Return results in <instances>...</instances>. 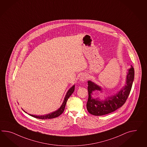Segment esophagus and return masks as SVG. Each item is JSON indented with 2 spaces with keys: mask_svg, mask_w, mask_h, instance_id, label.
I'll return each instance as SVG.
<instances>
[{
  "mask_svg": "<svg viewBox=\"0 0 147 147\" xmlns=\"http://www.w3.org/2000/svg\"><path fill=\"white\" fill-rule=\"evenodd\" d=\"M87 78H88V77H87L86 75H83L82 76L80 77V80L82 82H84V81L86 80Z\"/></svg>",
  "mask_w": 147,
  "mask_h": 147,
  "instance_id": "1",
  "label": "esophagus"
}]
</instances>
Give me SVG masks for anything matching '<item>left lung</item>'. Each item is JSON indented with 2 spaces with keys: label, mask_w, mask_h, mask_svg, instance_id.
<instances>
[{
  "label": "left lung",
  "mask_w": 147,
  "mask_h": 147,
  "mask_svg": "<svg viewBox=\"0 0 147 147\" xmlns=\"http://www.w3.org/2000/svg\"><path fill=\"white\" fill-rule=\"evenodd\" d=\"M134 78V69L132 67L128 70L127 76L126 84L118 94L113 97H108L105 101H100L91 97L92 92L95 90H101L98 86L90 81L88 82V98L87 102L86 108L88 111L94 116H103L115 111L124 105L126 101L132 88V84Z\"/></svg>",
  "instance_id": "8db88e82"
}]
</instances>
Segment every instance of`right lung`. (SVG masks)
Wrapping results in <instances>:
<instances>
[{
  "label": "right lung",
  "instance_id": "add662e5",
  "mask_svg": "<svg viewBox=\"0 0 147 147\" xmlns=\"http://www.w3.org/2000/svg\"><path fill=\"white\" fill-rule=\"evenodd\" d=\"M75 90V85H74L73 86L71 87L67 92V93L65 95V97L64 98V101L63 102L62 105L61 106L60 108L58 109L57 111H55V112H53L52 113H49L47 115H45V116H34V115H32L29 114L30 116H32V117L36 118H38V119H52V118H54L57 117H59V116H60L62 113H63L64 111L65 107V105L67 103V102L68 100V98L71 95V94L73 93V92H74ZM25 112V111H24ZM26 113V112H25Z\"/></svg>",
  "mask_w": 147,
  "mask_h": 147
}]
</instances>
